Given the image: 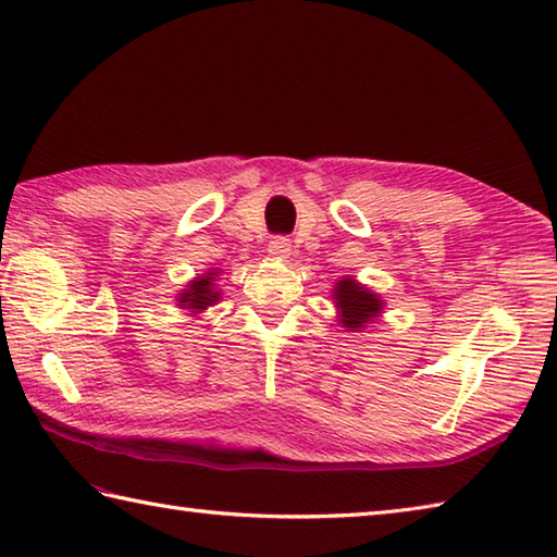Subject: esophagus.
<instances>
[{"mask_svg":"<svg viewBox=\"0 0 557 557\" xmlns=\"http://www.w3.org/2000/svg\"><path fill=\"white\" fill-rule=\"evenodd\" d=\"M289 253H292V242L287 239V236H272L268 244V256L285 260V258H289Z\"/></svg>","mask_w":557,"mask_h":557,"instance_id":"obj_1","label":"esophagus"}]
</instances>
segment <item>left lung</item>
I'll use <instances>...</instances> for the list:
<instances>
[{"mask_svg":"<svg viewBox=\"0 0 557 557\" xmlns=\"http://www.w3.org/2000/svg\"><path fill=\"white\" fill-rule=\"evenodd\" d=\"M333 294H335L337 309L342 313L339 323L345 327H363L366 323H371L383 309V304L375 297V294L363 289L361 285H357V282L349 277L339 280Z\"/></svg>","mask_w":557,"mask_h":557,"instance_id":"obj_1","label":"left lung"}]
</instances>
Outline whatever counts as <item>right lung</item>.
I'll use <instances>...</instances> for the list:
<instances>
[{
    "instance_id": "right-lung-1",
    "label": "right lung",
    "mask_w": 557,
    "mask_h": 557,
    "mask_svg": "<svg viewBox=\"0 0 557 557\" xmlns=\"http://www.w3.org/2000/svg\"><path fill=\"white\" fill-rule=\"evenodd\" d=\"M220 294L212 289V272L208 275L194 280L188 289H184V294L180 297V304H184V309H208L212 306V301H218Z\"/></svg>"
}]
</instances>
